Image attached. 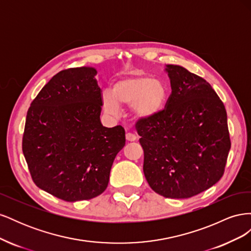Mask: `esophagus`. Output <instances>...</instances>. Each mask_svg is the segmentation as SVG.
Wrapping results in <instances>:
<instances>
[{"label": "esophagus", "instance_id": "1", "mask_svg": "<svg viewBox=\"0 0 251 251\" xmlns=\"http://www.w3.org/2000/svg\"><path fill=\"white\" fill-rule=\"evenodd\" d=\"M126 140H128V141H135L136 139H137V136H136L135 134H133V133H126Z\"/></svg>", "mask_w": 251, "mask_h": 251}]
</instances>
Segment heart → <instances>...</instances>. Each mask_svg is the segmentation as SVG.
<instances>
[{"mask_svg":"<svg viewBox=\"0 0 251 251\" xmlns=\"http://www.w3.org/2000/svg\"><path fill=\"white\" fill-rule=\"evenodd\" d=\"M166 93L161 80L148 75H133L118 80L112 92L104 91L103 109L111 115H117L120 107L132 104V116L137 120H148L161 112Z\"/></svg>","mask_w":251,"mask_h":251,"instance_id":"b5f03b06","label":"heart"}]
</instances>
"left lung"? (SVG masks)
<instances>
[{"mask_svg":"<svg viewBox=\"0 0 251 251\" xmlns=\"http://www.w3.org/2000/svg\"><path fill=\"white\" fill-rule=\"evenodd\" d=\"M172 94L155 117L136 124L143 173L154 192L186 199L215 185L230 150L227 114L209 83L185 68L166 65Z\"/></svg>","mask_w":251,"mask_h":251,"instance_id":"1","label":"left lung"}]
</instances>
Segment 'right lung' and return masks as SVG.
Segmentation results:
<instances>
[{
	"label": "right lung",
	"mask_w": 251,
	"mask_h": 251,
	"mask_svg": "<svg viewBox=\"0 0 251 251\" xmlns=\"http://www.w3.org/2000/svg\"><path fill=\"white\" fill-rule=\"evenodd\" d=\"M92 67L55 74L30 104L23 153L34 183L67 202L89 200L108 186L126 144L121 126L101 125V91Z\"/></svg>",
	"instance_id": "add662e5"
}]
</instances>
